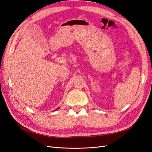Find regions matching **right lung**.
Listing matches in <instances>:
<instances>
[{"mask_svg":"<svg viewBox=\"0 0 152 152\" xmlns=\"http://www.w3.org/2000/svg\"><path fill=\"white\" fill-rule=\"evenodd\" d=\"M58 108H57V109H56V110H58Z\"/></svg>","mask_w":152,"mask_h":152,"instance_id":"1","label":"right lung"}]
</instances>
